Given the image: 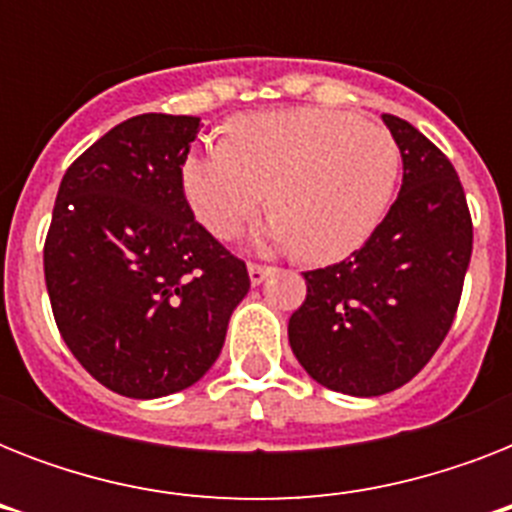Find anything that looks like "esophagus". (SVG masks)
<instances>
[{"label":"esophagus","instance_id":"1","mask_svg":"<svg viewBox=\"0 0 512 512\" xmlns=\"http://www.w3.org/2000/svg\"><path fill=\"white\" fill-rule=\"evenodd\" d=\"M247 271H249V281H252V287H257V284H263L265 276L271 273V268H268V265H260V263H249Z\"/></svg>","mask_w":512,"mask_h":512}]
</instances>
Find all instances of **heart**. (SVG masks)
<instances>
[{
	"label": "heart",
	"mask_w": 512,
	"mask_h": 512,
	"mask_svg": "<svg viewBox=\"0 0 512 512\" xmlns=\"http://www.w3.org/2000/svg\"><path fill=\"white\" fill-rule=\"evenodd\" d=\"M401 151L388 127L329 108L241 116L228 138L183 159L185 199L217 239L263 209L257 247L297 249L308 263L356 252L388 215Z\"/></svg>",
	"instance_id": "1"
}]
</instances>
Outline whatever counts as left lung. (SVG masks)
I'll return each instance as SVG.
<instances>
[{
  "mask_svg": "<svg viewBox=\"0 0 512 512\" xmlns=\"http://www.w3.org/2000/svg\"><path fill=\"white\" fill-rule=\"evenodd\" d=\"M404 183L377 231L348 260L305 271L289 345L313 380L382 396L428 364L452 327L473 252V223L452 162L420 130L382 114Z\"/></svg>",
  "mask_w": 512,
  "mask_h": 512,
  "instance_id": "obj_1",
  "label": "left lung"
}]
</instances>
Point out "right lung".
Here are the masks:
<instances>
[{
  "mask_svg": "<svg viewBox=\"0 0 512 512\" xmlns=\"http://www.w3.org/2000/svg\"><path fill=\"white\" fill-rule=\"evenodd\" d=\"M199 127V116H132L60 180L44 241L52 316L76 361L119 396L199 382L249 292L244 260L193 220L183 193Z\"/></svg>",
  "mask_w": 512,
  "mask_h": 512,
  "instance_id": "right-lung-1",
  "label": "right lung"
}]
</instances>
